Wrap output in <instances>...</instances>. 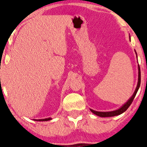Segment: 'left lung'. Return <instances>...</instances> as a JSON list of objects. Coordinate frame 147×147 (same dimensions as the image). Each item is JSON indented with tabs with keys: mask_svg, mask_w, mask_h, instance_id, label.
I'll list each match as a JSON object with an SVG mask.
<instances>
[{
	"mask_svg": "<svg viewBox=\"0 0 147 147\" xmlns=\"http://www.w3.org/2000/svg\"><path fill=\"white\" fill-rule=\"evenodd\" d=\"M130 38V37H129ZM140 67L138 65V84H137V87L135 90V92H134V94L130 98L127 100V102L126 103L123 105L121 107V108L119 109L115 110V111H109V112H100V111H94V110L90 109V111L92 112L93 113L95 114V115L99 116V117H113V116L115 115H120V114L123 113V112L126 111L127 109V108L130 106V105L132 104V102L134 100L135 96H136L137 92H138L139 87H140Z\"/></svg>",
	"mask_w": 147,
	"mask_h": 147,
	"instance_id": "1",
	"label": "left lung"
}]
</instances>
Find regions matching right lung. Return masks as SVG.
Segmentation results:
<instances>
[{"instance_id": "obj_1", "label": "right lung", "mask_w": 147, "mask_h": 147, "mask_svg": "<svg viewBox=\"0 0 147 147\" xmlns=\"http://www.w3.org/2000/svg\"><path fill=\"white\" fill-rule=\"evenodd\" d=\"M51 118H46V119H34L35 121H49V120H51Z\"/></svg>"}]
</instances>
